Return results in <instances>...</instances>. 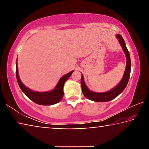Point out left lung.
<instances>
[{
  "instance_id": "8db88e82",
  "label": "left lung",
  "mask_w": 149,
  "mask_h": 149,
  "mask_svg": "<svg viewBox=\"0 0 149 149\" xmlns=\"http://www.w3.org/2000/svg\"><path fill=\"white\" fill-rule=\"evenodd\" d=\"M117 38L119 39V42L122 46L123 51L125 52L126 56V59H127V62H126V67L125 70L123 75V78L119 83V84L116 85L114 89L108 91L107 92L104 93H96L90 91L88 89L86 84H85L84 80V77L81 75V89L83 94L87 99L91 100L95 102H108L110 100H112L116 97H118L123 90L125 89V87L127 86V84L129 81L130 77V72H131V59L130 52L126 47L125 41L122 37L120 34H117Z\"/></svg>"
}]
</instances>
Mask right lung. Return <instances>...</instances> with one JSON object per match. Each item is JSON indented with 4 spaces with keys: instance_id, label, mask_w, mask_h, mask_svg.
Returning <instances> with one entry per match:
<instances>
[{
    "instance_id": "1",
    "label": "right lung",
    "mask_w": 149,
    "mask_h": 149,
    "mask_svg": "<svg viewBox=\"0 0 149 149\" xmlns=\"http://www.w3.org/2000/svg\"><path fill=\"white\" fill-rule=\"evenodd\" d=\"M74 71L70 72L68 74L64 75L60 78L58 83L56 87L52 91L48 92H36L33 91L29 88L26 87L22 84L20 80L18 75V70H17V65L16 64V78L20 89L23 91L29 99H31L33 102L40 105H52L59 102L62 100L63 96H64V91H63V87L65 82L70 77V75Z\"/></svg>"
}]
</instances>
